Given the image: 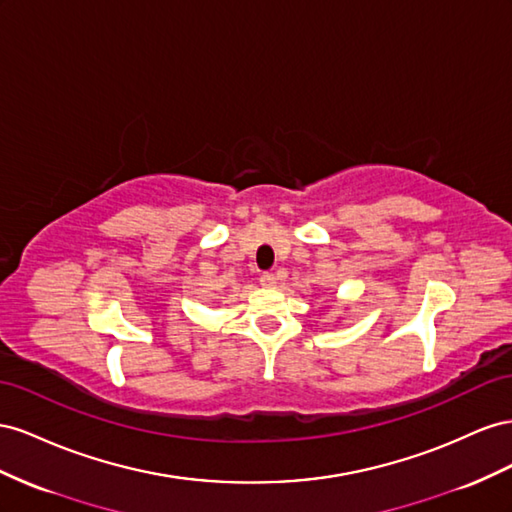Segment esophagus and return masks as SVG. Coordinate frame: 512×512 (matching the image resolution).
<instances>
[{"instance_id": "1", "label": "esophagus", "mask_w": 512, "mask_h": 512, "mask_svg": "<svg viewBox=\"0 0 512 512\" xmlns=\"http://www.w3.org/2000/svg\"><path fill=\"white\" fill-rule=\"evenodd\" d=\"M259 285L261 287H274L276 285V276L272 272H261L259 274Z\"/></svg>"}]
</instances>
